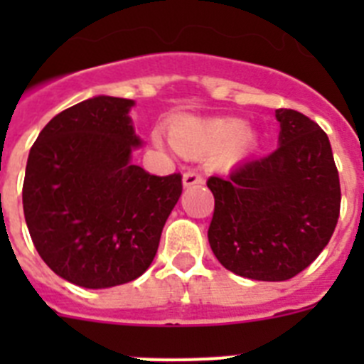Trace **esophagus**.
<instances>
[{
    "label": "esophagus",
    "mask_w": 364,
    "mask_h": 364,
    "mask_svg": "<svg viewBox=\"0 0 364 364\" xmlns=\"http://www.w3.org/2000/svg\"><path fill=\"white\" fill-rule=\"evenodd\" d=\"M182 182H184V188H191V186L204 184V178H202V175H198L197 171H188V173H184V178H182Z\"/></svg>",
    "instance_id": "esophagus-1"
}]
</instances>
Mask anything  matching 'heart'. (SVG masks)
Segmentation results:
<instances>
[{
  "instance_id": "obj_1",
  "label": "heart",
  "mask_w": 364,
  "mask_h": 364,
  "mask_svg": "<svg viewBox=\"0 0 364 364\" xmlns=\"http://www.w3.org/2000/svg\"><path fill=\"white\" fill-rule=\"evenodd\" d=\"M169 138L175 149L188 156H205L220 151L222 164H235L255 144L253 133L244 129V122L237 118H184L171 125Z\"/></svg>"
}]
</instances>
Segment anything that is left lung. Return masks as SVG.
Here are the masks:
<instances>
[{
    "label": "left lung",
    "mask_w": 364,
    "mask_h": 364,
    "mask_svg": "<svg viewBox=\"0 0 364 364\" xmlns=\"http://www.w3.org/2000/svg\"><path fill=\"white\" fill-rule=\"evenodd\" d=\"M279 147L210 176L215 211L208 239L222 266L255 281H288L332 239L341 210L339 173L319 125L294 109L275 111Z\"/></svg>",
    "instance_id": "1"
}]
</instances>
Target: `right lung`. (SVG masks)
<instances>
[{"mask_svg": "<svg viewBox=\"0 0 364 364\" xmlns=\"http://www.w3.org/2000/svg\"><path fill=\"white\" fill-rule=\"evenodd\" d=\"M134 102L95 96L65 109L31 147L23 213L43 262L83 288H111L151 266L164 224L182 195V175L131 164L140 146Z\"/></svg>", "mask_w": 364, "mask_h": 364, "instance_id": "add662e5", "label": "right lung"}]
</instances>
